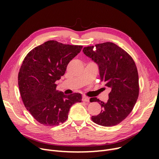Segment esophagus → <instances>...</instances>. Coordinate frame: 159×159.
<instances>
[{"label": "esophagus", "instance_id": "34e87169", "mask_svg": "<svg viewBox=\"0 0 159 159\" xmlns=\"http://www.w3.org/2000/svg\"><path fill=\"white\" fill-rule=\"evenodd\" d=\"M82 100L84 102H89V98L88 97H86V96H83L82 98Z\"/></svg>", "mask_w": 159, "mask_h": 159}]
</instances>
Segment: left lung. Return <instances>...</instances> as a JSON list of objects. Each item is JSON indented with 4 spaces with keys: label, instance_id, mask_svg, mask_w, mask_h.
Returning <instances> with one entry per match:
<instances>
[{
    "label": "left lung",
    "instance_id": "8db88e82",
    "mask_svg": "<svg viewBox=\"0 0 159 159\" xmlns=\"http://www.w3.org/2000/svg\"><path fill=\"white\" fill-rule=\"evenodd\" d=\"M83 52L99 66L101 81L111 89L107 102L90 99L91 102H97L102 107L101 113L91 119L102 126L116 125L132 111L139 97L135 63L127 52L112 42L84 47Z\"/></svg>",
    "mask_w": 159,
    "mask_h": 159
}]
</instances>
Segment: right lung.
<instances>
[{"mask_svg":"<svg viewBox=\"0 0 159 159\" xmlns=\"http://www.w3.org/2000/svg\"><path fill=\"white\" fill-rule=\"evenodd\" d=\"M82 46L64 44L49 40L32 49L24 59L18 84L26 109L40 123L55 126L68 117L70 107L81 102V95H66L55 84L64 75L69 62Z\"/></svg>","mask_w":159,"mask_h":159,"instance_id":"add662e5","label":"right lung"}]
</instances>
